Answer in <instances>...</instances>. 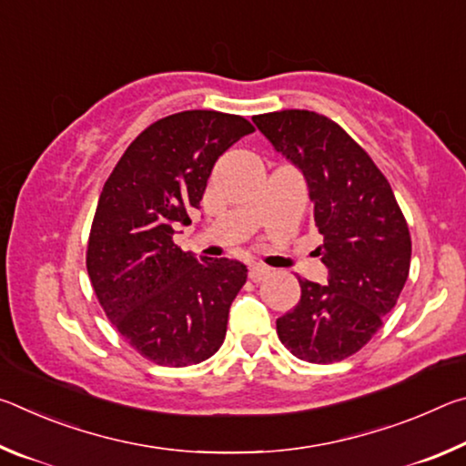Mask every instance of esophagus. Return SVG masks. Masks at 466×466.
Here are the masks:
<instances>
[{
    "label": "esophagus",
    "mask_w": 466,
    "mask_h": 466,
    "mask_svg": "<svg viewBox=\"0 0 466 466\" xmlns=\"http://www.w3.org/2000/svg\"><path fill=\"white\" fill-rule=\"evenodd\" d=\"M267 275H269V267H265V265H252L250 271H248L250 281H255V283L263 281Z\"/></svg>",
    "instance_id": "34e87169"
}]
</instances>
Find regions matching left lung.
I'll return each mask as SVG.
<instances>
[{
  "label": "left lung",
  "mask_w": 466,
  "mask_h": 466,
  "mask_svg": "<svg viewBox=\"0 0 466 466\" xmlns=\"http://www.w3.org/2000/svg\"><path fill=\"white\" fill-rule=\"evenodd\" d=\"M255 125L299 168L314 203L327 286L299 279V302L278 319L279 341L310 364L360 351L403 291L411 236L389 180L329 116L312 110L257 115Z\"/></svg>",
  "instance_id": "left-lung-1"
}]
</instances>
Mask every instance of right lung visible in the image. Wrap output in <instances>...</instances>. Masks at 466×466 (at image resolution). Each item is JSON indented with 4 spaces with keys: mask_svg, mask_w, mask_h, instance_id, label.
Instances as JSON below:
<instances>
[{
    "mask_svg": "<svg viewBox=\"0 0 466 466\" xmlns=\"http://www.w3.org/2000/svg\"><path fill=\"white\" fill-rule=\"evenodd\" d=\"M255 127L238 115L183 110L131 141L102 187L86 267L102 310L133 350L157 366L199 364L222 347L247 265L180 250L211 168Z\"/></svg>",
    "mask_w": 466,
    "mask_h": 466,
    "instance_id": "right-lung-1",
    "label": "right lung"
}]
</instances>
